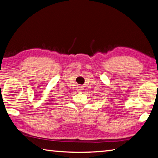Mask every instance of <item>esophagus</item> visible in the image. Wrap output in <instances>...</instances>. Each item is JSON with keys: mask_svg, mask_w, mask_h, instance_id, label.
Listing matches in <instances>:
<instances>
[{"mask_svg": "<svg viewBox=\"0 0 158 158\" xmlns=\"http://www.w3.org/2000/svg\"><path fill=\"white\" fill-rule=\"evenodd\" d=\"M77 90H79V91H83V87L81 86V85H79V86H77Z\"/></svg>", "mask_w": 158, "mask_h": 158, "instance_id": "obj_1", "label": "esophagus"}]
</instances>
